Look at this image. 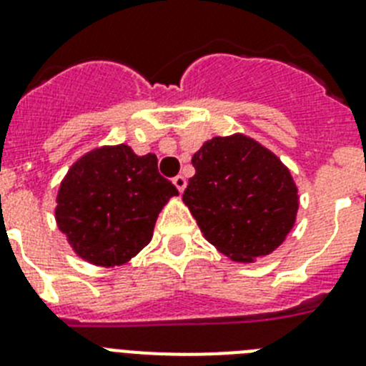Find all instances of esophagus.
<instances>
[{
    "label": "esophagus",
    "mask_w": 366,
    "mask_h": 366,
    "mask_svg": "<svg viewBox=\"0 0 366 366\" xmlns=\"http://www.w3.org/2000/svg\"><path fill=\"white\" fill-rule=\"evenodd\" d=\"M174 187H176L177 190H179V192H183V190H185V187H187V179L183 176H176L174 177Z\"/></svg>",
    "instance_id": "34e87169"
}]
</instances>
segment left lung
<instances>
[{
	"label": "left lung",
	"instance_id": "1",
	"mask_svg": "<svg viewBox=\"0 0 366 366\" xmlns=\"http://www.w3.org/2000/svg\"><path fill=\"white\" fill-rule=\"evenodd\" d=\"M183 203L205 240L232 262L253 264L284 244L297 222L290 168L245 134L212 137L192 155Z\"/></svg>",
	"mask_w": 366,
	"mask_h": 366
}]
</instances>
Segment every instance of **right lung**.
<instances>
[{
    "label": "right lung",
    "mask_w": 366,
    "mask_h": 366,
    "mask_svg": "<svg viewBox=\"0 0 366 366\" xmlns=\"http://www.w3.org/2000/svg\"><path fill=\"white\" fill-rule=\"evenodd\" d=\"M176 187L154 154L128 144L99 147L74 161L58 187L54 219L76 257L97 267L124 266L150 244Z\"/></svg>",
    "instance_id": "1"
}]
</instances>
